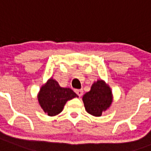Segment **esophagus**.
<instances>
[{"mask_svg": "<svg viewBox=\"0 0 151 151\" xmlns=\"http://www.w3.org/2000/svg\"><path fill=\"white\" fill-rule=\"evenodd\" d=\"M75 92L78 94V96H80V97L83 95V91L81 89H76Z\"/></svg>", "mask_w": 151, "mask_h": 151, "instance_id": "34e87169", "label": "esophagus"}]
</instances>
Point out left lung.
Listing matches in <instances>:
<instances>
[{
	"label": "left lung",
	"instance_id": "8db88e82",
	"mask_svg": "<svg viewBox=\"0 0 151 151\" xmlns=\"http://www.w3.org/2000/svg\"><path fill=\"white\" fill-rule=\"evenodd\" d=\"M85 110L88 114L99 117L112 103V93L110 87L103 81L93 83L91 90L82 98Z\"/></svg>",
	"mask_w": 151,
	"mask_h": 151
}]
</instances>
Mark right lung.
<instances>
[{
	"instance_id": "1",
	"label": "right lung",
	"mask_w": 151,
	"mask_h": 151,
	"mask_svg": "<svg viewBox=\"0 0 151 151\" xmlns=\"http://www.w3.org/2000/svg\"><path fill=\"white\" fill-rule=\"evenodd\" d=\"M78 97V95L69 88H62L54 79H49L42 86L38 94L41 108L49 116H55L61 112L66 101Z\"/></svg>"
}]
</instances>
